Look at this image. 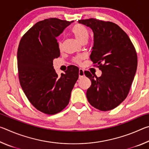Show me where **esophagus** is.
<instances>
[{
	"label": "esophagus",
	"instance_id": "1",
	"mask_svg": "<svg viewBox=\"0 0 149 149\" xmlns=\"http://www.w3.org/2000/svg\"><path fill=\"white\" fill-rule=\"evenodd\" d=\"M84 70H82V69H79V77H84Z\"/></svg>",
	"mask_w": 149,
	"mask_h": 149
}]
</instances>
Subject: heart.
Here are the masks:
<instances>
[{
  "mask_svg": "<svg viewBox=\"0 0 149 149\" xmlns=\"http://www.w3.org/2000/svg\"><path fill=\"white\" fill-rule=\"evenodd\" d=\"M71 32L74 35L75 38L80 42L87 39L88 31L86 27L83 26L82 24H77L74 25L71 29ZM58 46L59 48L61 47V42L60 41L58 42ZM81 61V56H77L74 59V62L77 63V64H79Z\"/></svg>",
  "mask_w": 149,
  "mask_h": 149,
  "instance_id": "heart-1",
  "label": "heart"
}]
</instances>
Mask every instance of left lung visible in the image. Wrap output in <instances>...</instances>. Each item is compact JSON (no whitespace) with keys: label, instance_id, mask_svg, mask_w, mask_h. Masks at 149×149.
<instances>
[{"label":"left lung","instance_id":"left-lung-1","mask_svg":"<svg viewBox=\"0 0 149 149\" xmlns=\"http://www.w3.org/2000/svg\"><path fill=\"white\" fill-rule=\"evenodd\" d=\"M93 30L94 45L90 59L102 71L100 77L84 72L91 85L87 91L90 104L101 111L117 107L125 99L134 79L137 55L126 33L113 22L80 19Z\"/></svg>","mask_w":149,"mask_h":149}]
</instances>
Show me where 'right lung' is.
Masks as SVG:
<instances>
[{
    "label": "right lung",
    "mask_w": 149,
    "mask_h": 149,
    "mask_svg": "<svg viewBox=\"0 0 149 149\" xmlns=\"http://www.w3.org/2000/svg\"><path fill=\"white\" fill-rule=\"evenodd\" d=\"M72 22L45 19L20 40L17 53L20 85L31 104L44 114H57L66 107L79 77V68L75 65H70L60 77L53 67V60L60 55L56 37Z\"/></svg>",
    "instance_id": "right-lung-1"
}]
</instances>
